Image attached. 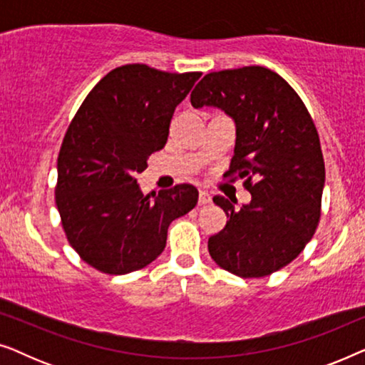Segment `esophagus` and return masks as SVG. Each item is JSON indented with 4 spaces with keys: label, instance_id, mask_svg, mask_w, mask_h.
<instances>
[{
    "label": "esophagus",
    "instance_id": "obj_1",
    "mask_svg": "<svg viewBox=\"0 0 365 365\" xmlns=\"http://www.w3.org/2000/svg\"><path fill=\"white\" fill-rule=\"evenodd\" d=\"M199 206H204V204L211 202V194L207 191H199V199H197Z\"/></svg>",
    "mask_w": 365,
    "mask_h": 365
}]
</instances>
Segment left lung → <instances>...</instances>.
Returning <instances> with one entry per match:
<instances>
[{
  "mask_svg": "<svg viewBox=\"0 0 365 365\" xmlns=\"http://www.w3.org/2000/svg\"><path fill=\"white\" fill-rule=\"evenodd\" d=\"M191 104L222 109L236 124L227 173L246 179L251 192L241 207L214 196L229 221L209 237V254L239 277L269 276L302 252L321 217L326 169L311 114L277 73L262 66L206 74Z\"/></svg>",
  "mask_w": 365,
  "mask_h": 365,
  "instance_id": "8db88e82",
  "label": "left lung"
}]
</instances>
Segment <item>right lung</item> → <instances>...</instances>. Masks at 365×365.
Returning <instances> with one entry per match:
<instances>
[{
    "label": "right lung",
    "mask_w": 365,
    "mask_h": 365,
    "mask_svg": "<svg viewBox=\"0 0 365 365\" xmlns=\"http://www.w3.org/2000/svg\"><path fill=\"white\" fill-rule=\"evenodd\" d=\"M199 78L124 64L93 88L69 124L56 206L71 247L98 271L146 267L166 247L169 224L197 204L191 184L144 196L136 178L166 146L174 109Z\"/></svg>",
    "instance_id": "add662e5"
}]
</instances>
